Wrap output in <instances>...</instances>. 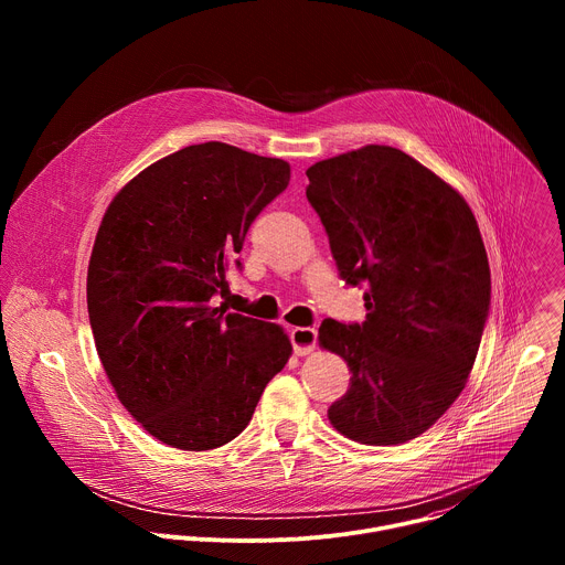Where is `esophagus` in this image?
<instances>
[{
	"instance_id": "esophagus-1",
	"label": "esophagus",
	"mask_w": 565,
	"mask_h": 565,
	"mask_svg": "<svg viewBox=\"0 0 565 565\" xmlns=\"http://www.w3.org/2000/svg\"><path fill=\"white\" fill-rule=\"evenodd\" d=\"M290 342L297 355H308L315 351L317 347V331L315 329H306V327H297L290 331Z\"/></svg>"
}]
</instances>
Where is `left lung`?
I'll return each mask as SVG.
<instances>
[{"mask_svg":"<svg viewBox=\"0 0 565 565\" xmlns=\"http://www.w3.org/2000/svg\"><path fill=\"white\" fill-rule=\"evenodd\" d=\"M340 277L364 286L366 319H324L319 344L349 364L331 425L362 445L425 434L465 388L492 279L467 201L416 158L366 145L306 170Z\"/></svg>","mask_w":565,"mask_h":565,"instance_id":"obj_1","label":"left lung"}]
</instances>
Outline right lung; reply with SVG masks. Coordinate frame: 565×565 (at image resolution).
<instances>
[{"label":"right lung","mask_w":565,"mask_h":565,"mask_svg":"<svg viewBox=\"0 0 565 565\" xmlns=\"http://www.w3.org/2000/svg\"><path fill=\"white\" fill-rule=\"evenodd\" d=\"M288 181L286 160L212 140L156 160L103 216L87 273L96 349L122 407L160 443L205 451L236 438L292 353L281 327L212 303Z\"/></svg>","instance_id":"right-lung-1"}]
</instances>
